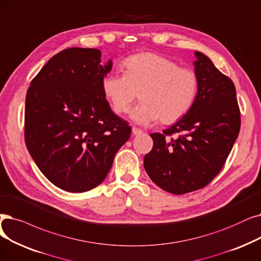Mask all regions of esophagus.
I'll return each instance as SVG.
<instances>
[{
	"label": "esophagus",
	"mask_w": 261,
	"mask_h": 261,
	"mask_svg": "<svg viewBox=\"0 0 261 261\" xmlns=\"http://www.w3.org/2000/svg\"><path fill=\"white\" fill-rule=\"evenodd\" d=\"M132 133H133L134 135H140V134L143 133V130L140 129V128H137V127H133V128H132Z\"/></svg>",
	"instance_id": "obj_1"
}]
</instances>
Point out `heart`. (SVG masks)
<instances>
[{"label":"heart","instance_id":"b5f03b06","mask_svg":"<svg viewBox=\"0 0 261 261\" xmlns=\"http://www.w3.org/2000/svg\"><path fill=\"white\" fill-rule=\"evenodd\" d=\"M124 73L109 72L102 79V90L117 114H126L139 97L142 102L131 117L141 124L160 118L173 123L193 107L198 94L195 71L155 53L131 55L123 62Z\"/></svg>","mask_w":261,"mask_h":261}]
</instances>
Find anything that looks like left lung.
<instances>
[{
	"label": "left lung",
	"instance_id": "left-lung-1",
	"mask_svg": "<svg viewBox=\"0 0 261 261\" xmlns=\"http://www.w3.org/2000/svg\"><path fill=\"white\" fill-rule=\"evenodd\" d=\"M195 55L199 86L193 107L163 133L150 134L153 146L144 158L150 179L176 195L205 188L218 176L241 126L233 82L205 54Z\"/></svg>",
	"mask_w": 261,
	"mask_h": 261
}]
</instances>
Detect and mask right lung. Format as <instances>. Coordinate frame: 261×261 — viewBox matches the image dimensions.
Wrapping results in <instances>:
<instances>
[{
	"mask_svg": "<svg viewBox=\"0 0 261 261\" xmlns=\"http://www.w3.org/2000/svg\"><path fill=\"white\" fill-rule=\"evenodd\" d=\"M97 49L63 50L28 89L24 139L40 172L58 188L80 193L100 185L131 127L110 108Z\"/></svg>",
	"mask_w": 261,
	"mask_h": 261,
	"instance_id": "1",
	"label": "right lung"
}]
</instances>
